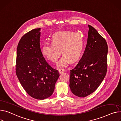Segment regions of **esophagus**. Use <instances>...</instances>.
<instances>
[{
    "label": "esophagus",
    "mask_w": 121,
    "mask_h": 121,
    "mask_svg": "<svg viewBox=\"0 0 121 121\" xmlns=\"http://www.w3.org/2000/svg\"><path fill=\"white\" fill-rule=\"evenodd\" d=\"M65 71V69H63V68H61V69H59V72L60 73H61L62 72H64Z\"/></svg>",
    "instance_id": "obj_1"
}]
</instances>
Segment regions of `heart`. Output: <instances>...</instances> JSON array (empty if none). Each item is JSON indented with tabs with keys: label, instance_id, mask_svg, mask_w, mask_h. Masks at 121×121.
Returning a JSON list of instances; mask_svg holds the SVG:
<instances>
[{
	"label": "heart",
	"instance_id": "heart-1",
	"mask_svg": "<svg viewBox=\"0 0 121 121\" xmlns=\"http://www.w3.org/2000/svg\"><path fill=\"white\" fill-rule=\"evenodd\" d=\"M83 42L80 35L71 31L58 32L52 37V43H46L42 47V52L53 63L57 62L61 55H64L57 64L58 67H65L69 61L77 60L81 54Z\"/></svg>",
	"mask_w": 121,
	"mask_h": 121
}]
</instances>
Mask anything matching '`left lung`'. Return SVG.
I'll return each mask as SVG.
<instances>
[{
	"instance_id": "obj_1",
	"label": "left lung",
	"mask_w": 121,
	"mask_h": 121,
	"mask_svg": "<svg viewBox=\"0 0 121 121\" xmlns=\"http://www.w3.org/2000/svg\"><path fill=\"white\" fill-rule=\"evenodd\" d=\"M87 44L77 65L70 70L72 93L85 97L93 93L105 77L108 67V44L93 27L88 25Z\"/></svg>"
}]
</instances>
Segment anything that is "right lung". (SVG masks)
<instances>
[{"label": "right lung", "instance_id": "1", "mask_svg": "<svg viewBox=\"0 0 121 121\" xmlns=\"http://www.w3.org/2000/svg\"><path fill=\"white\" fill-rule=\"evenodd\" d=\"M40 28L28 32L18 43L16 60V74L26 92L38 100L52 94L59 76L43 56L40 47Z\"/></svg>", "mask_w": 121, "mask_h": 121}]
</instances>
